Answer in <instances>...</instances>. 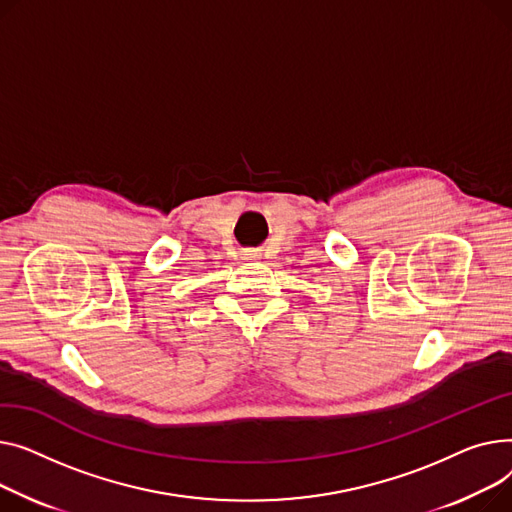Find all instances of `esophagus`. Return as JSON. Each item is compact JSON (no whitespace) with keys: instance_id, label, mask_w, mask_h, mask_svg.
Returning a JSON list of instances; mask_svg holds the SVG:
<instances>
[{"instance_id":"esophagus-1","label":"esophagus","mask_w":512,"mask_h":512,"mask_svg":"<svg viewBox=\"0 0 512 512\" xmlns=\"http://www.w3.org/2000/svg\"><path fill=\"white\" fill-rule=\"evenodd\" d=\"M248 258H254V256H248Z\"/></svg>"}]
</instances>
